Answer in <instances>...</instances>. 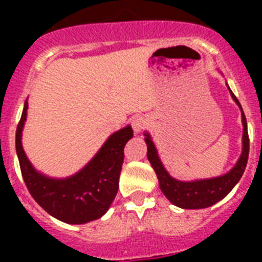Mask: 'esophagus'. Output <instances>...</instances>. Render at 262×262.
I'll return each mask as SVG.
<instances>
[{"mask_svg":"<svg viewBox=\"0 0 262 262\" xmlns=\"http://www.w3.org/2000/svg\"><path fill=\"white\" fill-rule=\"evenodd\" d=\"M148 125H149V121L145 117H143V115H137V117L132 119V126H133V130L136 133H141Z\"/></svg>","mask_w":262,"mask_h":262,"instance_id":"1","label":"esophagus"}]
</instances>
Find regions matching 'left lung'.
Masks as SVG:
<instances>
[{"mask_svg":"<svg viewBox=\"0 0 262 262\" xmlns=\"http://www.w3.org/2000/svg\"><path fill=\"white\" fill-rule=\"evenodd\" d=\"M230 94H231L234 102L239 106L241 113H242L244 135H242V154H241L235 166L226 174L215 177V178L195 179V181H179V179L172 178L167 172V170L164 168L163 163L158 155V149L152 141L151 135L144 133L145 136L144 140H145L148 148L147 158L158 175L160 190L163 191V194L167 197L168 201L177 207L183 208V209H201V208L211 207L224 199L234 189L236 183L239 182L241 177L244 174L249 158L248 122L245 118L244 110L231 90H230Z\"/></svg>","mask_w":262,"mask_h":262,"instance_id":"8db88e82","label":"left lung"}]
</instances>
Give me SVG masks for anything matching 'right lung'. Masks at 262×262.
<instances>
[{
    "instance_id": "1",
    "label": "right lung",
    "mask_w": 262,
    "mask_h": 262,
    "mask_svg": "<svg viewBox=\"0 0 262 262\" xmlns=\"http://www.w3.org/2000/svg\"><path fill=\"white\" fill-rule=\"evenodd\" d=\"M27 110L26 100L16 130V152L31 195L49 215L63 223L84 224L102 217L118 191L123 148L133 137L132 127L127 125L113 133L80 171L68 178H51L36 171L23 149L21 135Z\"/></svg>"
}]
</instances>
